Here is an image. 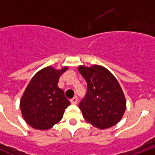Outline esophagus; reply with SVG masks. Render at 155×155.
I'll list each match as a JSON object with an SVG mask.
<instances>
[{
  "mask_svg": "<svg viewBox=\"0 0 155 155\" xmlns=\"http://www.w3.org/2000/svg\"><path fill=\"white\" fill-rule=\"evenodd\" d=\"M71 104H77V102H78L77 96H74V97L72 98V99L71 100Z\"/></svg>",
  "mask_w": 155,
  "mask_h": 155,
  "instance_id": "esophagus-1",
  "label": "esophagus"
}]
</instances>
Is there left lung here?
I'll return each instance as SVG.
<instances>
[{
  "instance_id": "1",
  "label": "left lung",
  "mask_w": 155,
  "mask_h": 155,
  "mask_svg": "<svg viewBox=\"0 0 155 155\" xmlns=\"http://www.w3.org/2000/svg\"><path fill=\"white\" fill-rule=\"evenodd\" d=\"M79 72L87 82V91L79 104L84 120L101 130L114 126L123 116L126 101L119 82L101 65H81Z\"/></svg>"
}]
</instances>
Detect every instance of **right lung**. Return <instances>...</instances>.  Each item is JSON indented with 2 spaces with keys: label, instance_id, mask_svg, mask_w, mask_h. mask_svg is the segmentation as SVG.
Segmentation results:
<instances>
[{
  "label": "right lung",
  "instance_id": "add662e5",
  "mask_svg": "<svg viewBox=\"0 0 155 155\" xmlns=\"http://www.w3.org/2000/svg\"><path fill=\"white\" fill-rule=\"evenodd\" d=\"M44 68L33 76L20 102L25 122L36 130H49L62 119L71 104L63 90L58 87L60 76L66 71Z\"/></svg>",
  "mask_w": 155,
  "mask_h": 155
}]
</instances>
